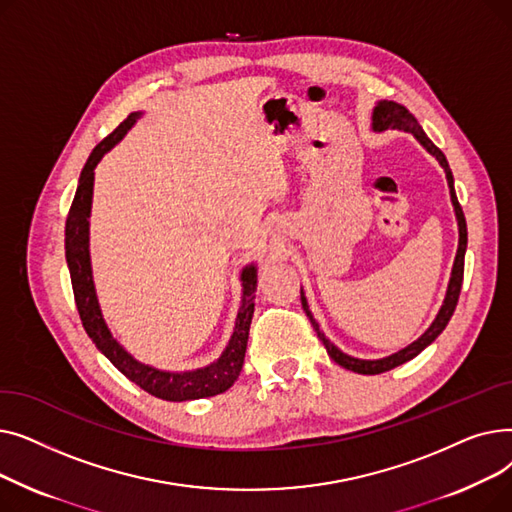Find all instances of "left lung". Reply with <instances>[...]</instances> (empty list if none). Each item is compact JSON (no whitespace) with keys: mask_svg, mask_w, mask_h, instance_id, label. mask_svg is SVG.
<instances>
[{"mask_svg":"<svg viewBox=\"0 0 512 512\" xmlns=\"http://www.w3.org/2000/svg\"><path fill=\"white\" fill-rule=\"evenodd\" d=\"M373 130H388V128H398V130H407L411 134H415V139L432 153L438 161L440 166L444 168L446 172V180H448V186H450V199H452V205H454V213H456V220H459V249H456V257H454V265H452V276H450V284H448V290H446V299H444V305L438 313V317L434 319V324L427 328V332L415 340L413 344H409L407 348H402V351L386 357V359H378V361H363V359H355V357H348L344 355L342 351H338V348L324 336V332L319 330L317 321L313 319L309 307H307V299L305 294L301 290V303H303V309L311 321V326L315 328L317 332V338L324 342L328 355L344 369H351L355 373H363V375H375V373H384V371H390L402 363H407L411 359H415L425 346L432 344L440 334L442 330L448 326V321L456 309V303H459V294H461V286H463V272H465V251H467V222H465V213H463V207L459 203V199H456V193H454V178H452V172H450V166L446 161V155L427 139V134L423 132L421 124L417 122V118L407 110L405 105H400L396 101H380L378 105H375L373 110Z\"/></svg>","mask_w":512,"mask_h":512,"instance_id":"1","label":"left lung"}]
</instances>
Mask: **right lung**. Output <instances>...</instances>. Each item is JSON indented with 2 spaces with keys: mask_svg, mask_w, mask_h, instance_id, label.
Returning a JSON list of instances; mask_svg holds the SVG:
<instances>
[{
  "mask_svg": "<svg viewBox=\"0 0 512 512\" xmlns=\"http://www.w3.org/2000/svg\"><path fill=\"white\" fill-rule=\"evenodd\" d=\"M141 114H130L112 134L93 149L89 155L87 164L80 172L78 188L74 201L70 205L68 218H66V261L70 267V280L74 290V301L80 315V321L89 334V338L95 342L99 351L118 367L130 382L143 388L155 398L161 400H197L226 392L240 375L242 363H245L247 353V340H249V328L255 311V290H257V270L255 265H249L242 270V305L238 309L236 328L234 334L226 346L224 355L215 361L213 365L197 371L186 373H168L159 371L149 365H143L134 361L124 348L114 340V336L107 330L105 321L99 311V303L95 297V286L91 276V259H89V213H91V199H93V170L99 164V159L110 151L128 128L137 122Z\"/></svg>",
  "mask_w": 512,
  "mask_h": 512,
  "instance_id": "1",
  "label": "right lung"
}]
</instances>
